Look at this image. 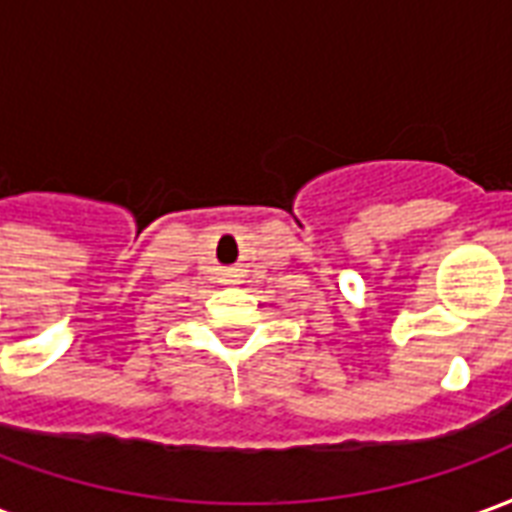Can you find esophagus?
Returning <instances> with one entry per match:
<instances>
[{
	"label": "esophagus",
	"mask_w": 512,
	"mask_h": 512,
	"mask_svg": "<svg viewBox=\"0 0 512 512\" xmlns=\"http://www.w3.org/2000/svg\"><path fill=\"white\" fill-rule=\"evenodd\" d=\"M241 274H238V268H227V271H224V285H238V282H241Z\"/></svg>",
	"instance_id": "esophagus-1"
}]
</instances>
